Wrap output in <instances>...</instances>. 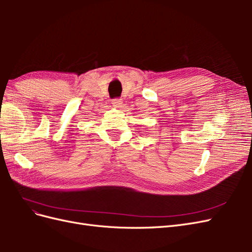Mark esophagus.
<instances>
[{
    "mask_svg": "<svg viewBox=\"0 0 252 252\" xmlns=\"http://www.w3.org/2000/svg\"><path fill=\"white\" fill-rule=\"evenodd\" d=\"M121 105H122V101L120 100V98H116V100L112 101V106H113V107L120 108Z\"/></svg>",
    "mask_w": 252,
    "mask_h": 252,
    "instance_id": "obj_1",
    "label": "esophagus"
}]
</instances>
